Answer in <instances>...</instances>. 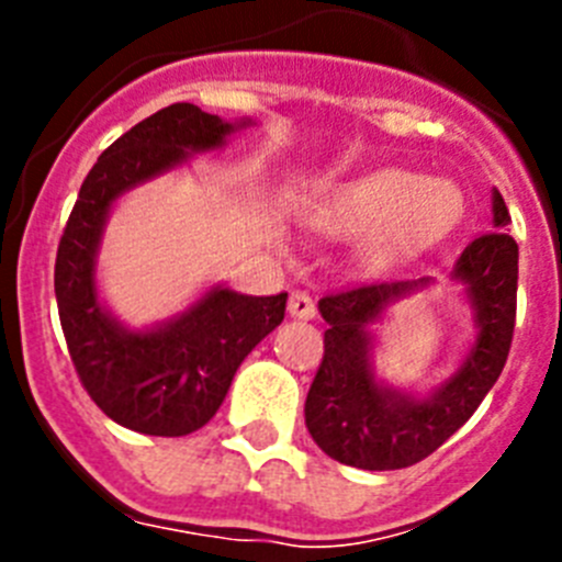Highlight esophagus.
<instances>
[{"label": "esophagus", "instance_id": "34e87169", "mask_svg": "<svg viewBox=\"0 0 562 562\" xmlns=\"http://www.w3.org/2000/svg\"><path fill=\"white\" fill-rule=\"evenodd\" d=\"M315 312H317L315 301H312L306 292H292V295H290V315L292 317L310 321V317H315Z\"/></svg>", "mask_w": 562, "mask_h": 562}]
</instances>
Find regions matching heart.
Wrapping results in <instances>:
<instances>
[{"label":"heart","instance_id":"obj_1","mask_svg":"<svg viewBox=\"0 0 562 562\" xmlns=\"http://www.w3.org/2000/svg\"><path fill=\"white\" fill-rule=\"evenodd\" d=\"M459 220L461 193L450 182H430L402 168H380L335 182L310 207L312 227L324 236L357 238L371 233L362 252L371 270H389L428 250Z\"/></svg>","mask_w":562,"mask_h":562}]
</instances>
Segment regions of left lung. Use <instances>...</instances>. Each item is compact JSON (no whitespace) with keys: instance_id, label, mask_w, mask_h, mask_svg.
I'll list each match as a JSON object with an SVG mask.
<instances>
[{"instance_id":"left-lung-1","label":"left lung","mask_w":562,"mask_h":562,"mask_svg":"<svg viewBox=\"0 0 562 562\" xmlns=\"http://www.w3.org/2000/svg\"><path fill=\"white\" fill-rule=\"evenodd\" d=\"M506 225V202L493 191L495 231L475 236L453 270L456 281L467 286L479 335L459 371L430 396L416 400L376 380L369 331L385 306L428 284V278L360 284L321 297L317 310L329 329L304 414L312 439L326 456L360 470H402L428 459L475 414L513 346L518 245Z\"/></svg>"}]
</instances>
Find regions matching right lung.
<instances>
[{
	"mask_svg": "<svg viewBox=\"0 0 562 562\" xmlns=\"http://www.w3.org/2000/svg\"><path fill=\"white\" fill-rule=\"evenodd\" d=\"M247 123L171 103L121 134L87 173L56 256V301L78 380L117 425L188 436L213 419L233 374L286 310V292L256 297L213 286L180 317L148 331L121 326L98 301L95 256L106 213L128 188L220 148Z\"/></svg>",
	"mask_w": 562,
	"mask_h": 562,
	"instance_id": "obj_1",
	"label": "right lung"
}]
</instances>
